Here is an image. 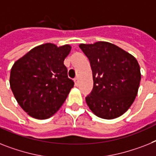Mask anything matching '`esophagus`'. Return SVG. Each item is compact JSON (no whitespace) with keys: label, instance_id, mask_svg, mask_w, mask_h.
<instances>
[{"label":"esophagus","instance_id":"obj_1","mask_svg":"<svg viewBox=\"0 0 156 156\" xmlns=\"http://www.w3.org/2000/svg\"><path fill=\"white\" fill-rule=\"evenodd\" d=\"M74 82H75L76 85H78V78L77 77H76L75 79H74Z\"/></svg>","mask_w":156,"mask_h":156}]
</instances>
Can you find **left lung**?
<instances>
[{
	"label": "left lung",
	"instance_id": "obj_1",
	"mask_svg": "<svg viewBox=\"0 0 156 156\" xmlns=\"http://www.w3.org/2000/svg\"><path fill=\"white\" fill-rule=\"evenodd\" d=\"M88 58L93 88L86 96L87 106L102 119H112L128 110L138 93L141 74L132 55L113 44L98 41L79 45Z\"/></svg>",
	"mask_w": 156,
	"mask_h": 156
}]
</instances>
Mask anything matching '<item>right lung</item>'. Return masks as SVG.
<instances>
[{
	"label": "right lung",
	"mask_w": 156,
	"mask_h": 156,
	"mask_svg": "<svg viewBox=\"0 0 156 156\" xmlns=\"http://www.w3.org/2000/svg\"><path fill=\"white\" fill-rule=\"evenodd\" d=\"M70 51L69 44L57 47L44 44L14 63L10 73V87L28 115L35 119H48L64 104L74 86L64 64Z\"/></svg>",
	"instance_id": "add662e5"
}]
</instances>
